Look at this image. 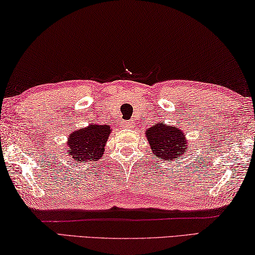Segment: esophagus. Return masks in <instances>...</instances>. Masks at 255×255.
Segmentation results:
<instances>
[{"mask_svg": "<svg viewBox=\"0 0 255 255\" xmlns=\"http://www.w3.org/2000/svg\"><path fill=\"white\" fill-rule=\"evenodd\" d=\"M125 127H127V128H132V127H134V122H133V120L125 121Z\"/></svg>", "mask_w": 255, "mask_h": 255, "instance_id": "obj_1", "label": "esophagus"}]
</instances>
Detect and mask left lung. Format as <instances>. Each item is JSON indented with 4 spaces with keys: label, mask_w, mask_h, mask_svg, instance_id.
<instances>
[{
    "label": "left lung",
    "mask_w": 255,
    "mask_h": 255,
    "mask_svg": "<svg viewBox=\"0 0 255 255\" xmlns=\"http://www.w3.org/2000/svg\"><path fill=\"white\" fill-rule=\"evenodd\" d=\"M145 133L152 152L160 159L171 162L176 158H182V154L186 153L185 148L188 146V141L180 128L159 123Z\"/></svg>",
    "instance_id": "8db88e82"
}]
</instances>
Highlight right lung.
Instances as JSON below:
<instances>
[{
	"mask_svg": "<svg viewBox=\"0 0 255 255\" xmlns=\"http://www.w3.org/2000/svg\"><path fill=\"white\" fill-rule=\"evenodd\" d=\"M111 128L105 124H91L86 128H80L71 133L67 142V152L75 161L88 162L98 160L109 140Z\"/></svg>",
	"mask_w": 255,
	"mask_h": 255,
	"instance_id": "1",
	"label": "right lung"
}]
</instances>
